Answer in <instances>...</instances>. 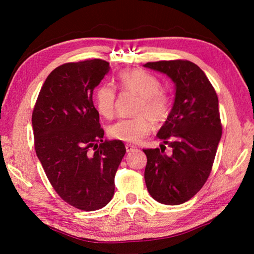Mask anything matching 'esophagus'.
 <instances>
[{
	"instance_id": "1",
	"label": "esophagus",
	"mask_w": 254,
	"mask_h": 254,
	"mask_svg": "<svg viewBox=\"0 0 254 254\" xmlns=\"http://www.w3.org/2000/svg\"><path fill=\"white\" fill-rule=\"evenodd\" d=\"M126 149H127V152H132V151H134V150H136V147L133 144H127Z\"/></svg>"
}]
</instances>
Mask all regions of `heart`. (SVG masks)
Segmentation results:
<instances>
[{"instance_id":"1","label":"heart","mask_w":254,"mask_h":254,"mask_svg":"<svg viewBox=\"0 0 254 254\" xmlns=\"http://www.w3.org/2000/svg\"><path fill=\"white\" fill-rule=\"evenodd\" d=\"M118 84L123 91L134 92L141 96V102L136 109V114L140 117L119 120L111 126L110 135L124 142H139L151 130V121L159 123L167 118L170 109L169 97L165 92L160 91V80L144 70L120 72ZM95 104L102 117L106 119L113 117L115 105L113 87L107 84L101 85L95 93Z\"/></svg>"}]
</instances>
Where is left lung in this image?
Masks as SVG:
<instances>
[{
  "label": "left lung",
  "instance_id": "1",
  "mask_svg": "<svg viewBox=\"0 0 254 254\" xmlns=\"http://www.w3.org/2000/svg\"><path fill=\"white\" fill-rule=\"evenodd\" d=\"M175 84V100L157 136L160 149H145L144 180L153 199L179 205L194 197L207 180L222 136L216 92L205 72L188 60L143 65ZM167 144L173 151L163 153Z\"/></svg>",
  "mask_w": 254,
  "mask_h": 254
}]
</instances>
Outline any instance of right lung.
I'll list each match as a JSON object with an SVG mask.
<instances>
[{"instance_id":"right-lung-1","label":"right lung","mask_w":254,"mask_h":254,"mask_svg":"<svg viewBox=\"0 0 254 254\" xmlns=\"http://www.w3.org/2000/svg\"><path fill=\"white\" fill-rule=\"evenodd\" d=\"M110 71L105 60L59 66L47 77L32 113L34 148L50 184L74 207L91 212L114 195L126 145L103 140L93 91Z\"/></svg>"}]
</instances>
